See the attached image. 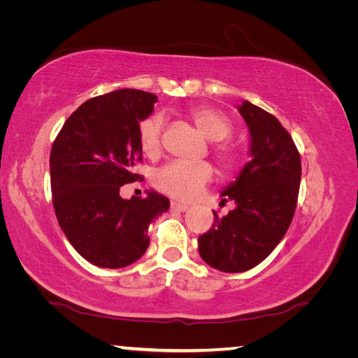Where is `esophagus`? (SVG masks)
<instances>
[{
	"label": "esophagus",
	"mask_w": 358,
	"mask_h": 358,
	"mask_svg": "<svg viewBox=\"0 0 358 358\" xmlns=\"http://www.w3.org/2000/svg\"><path fill=\"white\" fill-rule=\"evenodd\" d=\"M187 208V205L186 203H180V202H171V211H180V213H183V211H186Z\"/></svg>",
	"instance_id": "esophagus-1"
}]
</instances>
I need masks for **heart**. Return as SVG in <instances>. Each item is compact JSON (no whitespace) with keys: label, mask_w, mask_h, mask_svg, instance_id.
Returning <instances> with one entry per match:
<instances>
[{"label":"heart","mask_w":358,"mask_h":358,"mask_svg":"<svg viewBox=\"0 0 358 358\" xmlns=\"http://www.w3.org/2000/svg\"><path fill=\"white\" fill-rule=\"evenodd\" d=\"M192 120L199 131L211 142H221L232 132L230 121L221 112L208 107L192 110ZM164 118L162 115H150L138 124V143L147 156H157L161 151V134ZM216 155L224 166H232L234 153L226 147H220ZM213 177V171L205 162L175 161L164 166L155 175V185L159 191L181 201H191L202 192L205 185Z\"/></svg>","instance_id":"obj_1"}]
</instances>
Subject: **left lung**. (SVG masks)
<instances>
[{
	"label": "left lung",
	"mask_w": 358,
	"mask_h": 358,
	"mask_svg": "<svg viewBox=\"0 0 358 358\" xmlns=\"http://www.w3.org/2000/svg\"><path fill=\"white\" fill-rule=\"evenodd\" d=\"M237 108L250 132V161L221 191L235 208L213 211V227L197 240L201 257L224 273L250 270L275 250L292 222L301 178L300 155L280 120L250 101Z\"/></svg>",
	"instance_id": "obj_1"
}]
</instances>
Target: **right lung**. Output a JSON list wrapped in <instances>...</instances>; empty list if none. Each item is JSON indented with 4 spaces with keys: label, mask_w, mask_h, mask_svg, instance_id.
Returning a JSON list of instances; mask_svg holds the SVG:
<instances>
[{
    "label": "right lung",
    "mask_w": 358,
    "mask_h": 358,
    "mask_svg": "<svg viewBox=\"0 0 358 358\" xmlns=\"http://www.w3.org/2000/svg\"><path fill=\"white\" fill-rule=\"evenodd\" d=\"M156 94L117 90L93 98L66 120L50 153L53 208L59 227L83 259L123 268L150 245L148 226L171 202L155 189L123 199L120 187L138 180V124L153 113Z\"/></svg>",
    "instance_id": "1"
}]
</instances>
